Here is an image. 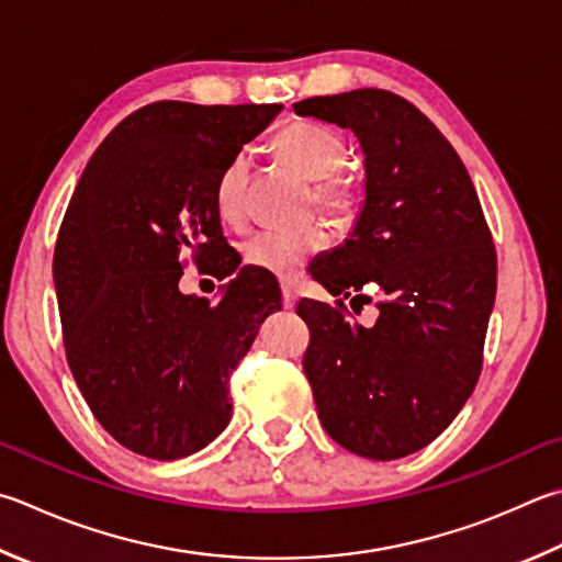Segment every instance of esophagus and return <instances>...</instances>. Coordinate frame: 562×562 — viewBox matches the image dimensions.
I'll list each match as a JSON object with an SVG mask.
<instances>
[{
	"instance_id": "esophagus-1",
	"label": "esophagus",
	"mask_w": 562,
	"mask_h": 562,
	"mask_svg": "<svg viewBox=\"0 0 562 562\" xmlns=\"http://www.w3.org/2000/svg\"><path fill=\"white\" fill-rule=\"evenodd\" d=\"M280 288H282V307L284 310H292L294 302H297V292H294L292 282H288V280H282Z\"/></svg>"
}]
</instances>
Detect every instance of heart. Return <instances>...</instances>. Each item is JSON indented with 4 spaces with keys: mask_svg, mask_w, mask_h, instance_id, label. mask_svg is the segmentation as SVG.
<instances>
[{
    "mask_svg": "<svg viewBox=\"0 0 562 562\" xmlns=\"http://www.w3.org/2000/svg\"><path fill=\"white\" fill-rule=\"evenodd\" d=\"M274 151L284 165L312 179V203H316L326 218L349 223L361 209V189L351 177L341 175L346 161L344 139L329 127L316 122H290L274 135ZM250 183V155L238 149L221 167L216 189L218 213L228 223H238L246 213V196ZM326 246L322 226H307L302 231H260L243 243V260L250 268L272 274L297 272L312 255Z\"/></svg>",
    "mask_w": 562,
    "mask_h": 562,
    "instance_id": "heart-1",
    "label": "heart"
}]
</instances>
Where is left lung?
<instances>
[{"label":"left lung","mask_w":562,"mask_h":562,"mask_svg":"<svg viewBox=\"0 0 562 562\" xmlns=\"http://www.w3.org/2000/svg\"><path fill=\"white\" fill-rule=\"evenodd\" d=\"M294 112L351 127L366 155L353 236L312 270L336 307L297 304L310 326L302 369L331 440L359 457L401 459L454 420L482 373L496 294L492 231L454 147L405 98L361 88L300 100ZM366 286L384 294L371 330L342 304L368 299Z\"/></svg>","instance_id":"1"}]
</instances>
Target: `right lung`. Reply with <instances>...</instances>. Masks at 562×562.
<instances>
[{
	"instance_id": "1",
	"label": "right lung",
	"mask_w": 562,
	"mask_h": 562,
	"mask_svg": "<svg viewBox=\"0 0 562 562\" xmlns=\"http://www.w3.org/2000/svg\"><path fill=\"white\" fill-rule=\"evenodd\" d=\"M282 105L159 100L90 157L60 221L54 282L70 373L115 440L149 459L199 452L231 423V375L265 316L272 274L243 268L218 304L179 292L183 268L228 278L216 179Z\"/></svg>"
}]
</instances>
